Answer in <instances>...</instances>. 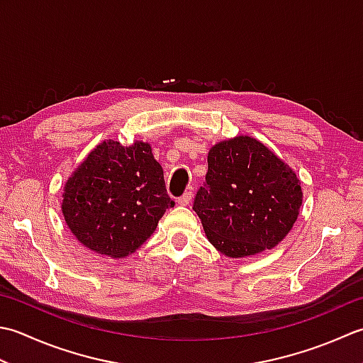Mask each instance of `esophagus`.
I'll return each mask as SVG.
<instances>
[{
    "label": "esophagus",
    "mask_w": 363,
    "mask_h": 363,
    "mask_svg": "<svg viewBox=\"0 0 363 363\" xmlns=\"http://www.w3.org/2000/svg\"><path fill=\"white\" fill-rule=\"evenodd\" d=\"M191 191H186V194H184L181 198H177V204H181V206H187L189 203H190V200H191Z\"/></svg>",
    "instance_id": "obj_1"
}]
</instances>
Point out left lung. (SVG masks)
I'll list each match as a JSON object with an SVG mask.
<instances>
[{
  "mask_svg": "<svg viewBox=\"0 0 363 363\" xmlns=\"http://www.w3.org/2000/svg\"><path fill=\"white\" fill-rule=\"evenodd\" d=\"M302 198L301 179L288 163L259 140L238 135L211 147L194 211L220 253L247 258L286 238Z\"/></svg>",
  "mask_w": 363,
  "mask_h": 363,
  "instance_id": "1",
  "label": "left lung"
}]
</instances>
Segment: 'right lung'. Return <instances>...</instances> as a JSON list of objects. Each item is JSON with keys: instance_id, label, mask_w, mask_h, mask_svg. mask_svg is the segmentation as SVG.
I'll use <instances>...</instances> for the list:
<instances>
[{"instance_id": "1", "label": "right lung", "mask_w": 363, "mask_h": 363, "mask_svg": "<svg viewBox=\"0 0 363 363\" xmlns=\"http://www.w3.org/2000/svg\"><path fill=\"white\" fill-rule=\"evenodd\" d=\"M173 206L151 145L105 140L64 184L61 211L78 242L102 257L125 258Z\"/></svg>"}]
</instances>
